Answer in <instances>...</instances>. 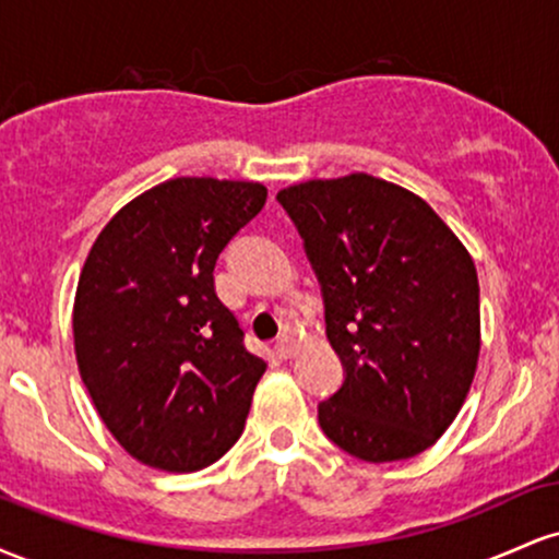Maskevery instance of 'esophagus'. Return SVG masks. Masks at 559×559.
Wrapping results in <instances>:
<instances>
[{"label": "esophagus", "mask_w": 559, "mask_h": 559, "mask_svg": "<svg viewBox=\"0 0 559 559\" xmlns=\"http://www.w3.org/2000/svg\"><path fill=\"white\" fill-rule=\"evenodd\" d=\"M294 352H297V344H294L292 336H281L278 342H275V355H278L281 360H288V357H294Z\"/></svg>", "instance_id": "34e87169"}]
</instances>
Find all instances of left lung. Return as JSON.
Listing matches in <instances>:
<instances>
[{
    "mask_svg": "<svg viewBox=\"0 0 559 559\" xmlns=\"http://www.w3.org/2000/svg\"><path fill=\"white\" fill-rule=\"evenodd\" d=\"M305 241L344 383L323 433L365 463L426 452L463 407L480 352L478 275L439 215L368 173L278 191Z\"/></svg>",
    "mask_w": 559,
    "mask_h": 559,
    "instance_id": "8db88e82",
    "label": "left lung"
}]
</instances>
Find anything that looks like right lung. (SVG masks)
<instances>
[{
    "instance_id": "right-lung-1",
    "label": "right lung",
    "mask_w": 559,
    "mask_h": 559,
    "mask_svg": "<svg viewBox=\"0 0 559 559\" xmlns=\"http://www.w3.org/2000/svg\"><path fill=\"white\" fill-rule=\"evenodd\" d=\"M249 181L173 178L96 236L73 307L92 402L139 463L194 473L239 441L265 360L215 294V262L265 207Z\"/></svg>"
}]
</instances>
